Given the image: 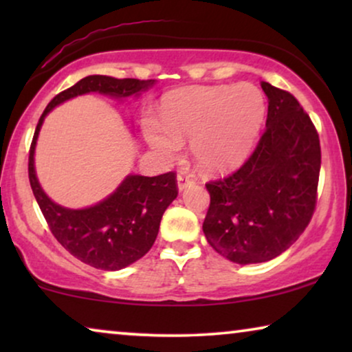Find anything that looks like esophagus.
Segmentation results:
<instances>
[{"mask_svg": "<svg viewBox=\"0 0 352 352\" xmlns=\"http://www.w3.org/2000/svg\"><path fill=\"white\" fill-rule=\"evenodd\" d=\"M192 184H194V179H192L190 175H186V173H179V175H177V190H186L187 187H190Z\"/></svg>", "mask_w": 352, "mask_h": 352, "instance_id": "obj_1", "label": "esophagus"}]
</instances>
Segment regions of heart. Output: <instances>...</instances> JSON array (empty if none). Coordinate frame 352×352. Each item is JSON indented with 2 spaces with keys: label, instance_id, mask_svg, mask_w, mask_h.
Listing matches in <instances>:
<instances>
[{
  "label": "heart",
  "instance_id": "1",
  "mask_svg": "<svg viewBox=\"0 0 352 352\" xmlns=\"http://www.w3.org/2000/svg\"><path fill=\"white\" fill-rule=\"evenodd\" d=\"M266 117V98L252 83L195 86L163 100L162 120L144 118V136L163 160L190 139L197 166L210 175L237 168L252 153Z\"/></svg>",
  "mask_w": 352,
  "mask_h": 352
}]
</instances>
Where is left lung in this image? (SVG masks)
Returning <instances> with one entry per match:
<instances>
[{"label": "left lung", "mask_w": 352, "mask_h": 352, "mask_svg": "<svg viewBox=\"0 0 352 352\" xmlns=\"http://www.w3.org/2000/svg\"><path fill=\"white\" fill-rule=\"evenodd\" d=\"M266 131L253 155L226 179L206 184L204 234L229 261L274 259L296 242L316 208L320 144L314 124L290 93L261 81Z\"/></svg>", "instance_id": "obj_1"}]
</instances>
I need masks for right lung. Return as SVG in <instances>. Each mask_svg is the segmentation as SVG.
<instances>
[{"label": "right lung", "mask_w": 352, "mask_h": 352, "mask_svg": "<svg viewBox=\"0 0 352 352\" xmlns=\"http://www.w3.org/2000/svg\"><path fill=\"white\" fill-rule=\"evenodd\" d=\"M155 83V80H118L89 75L57 94L36 124L28 157L33 195L57 242L80 261L96 269L120 271L136 263L152 248L162 216L177 197L175 173L153 177L128 175L112 194L98 204L86 208H67L51 200L38 181L35 168L38 136L47 113L67 100L96 93L124 102L129 98L138 99Z\"/></svg>", "instance_id": "add662e5"}]
</instances>
